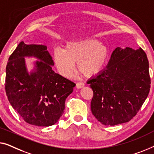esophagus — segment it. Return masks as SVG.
Returning a JSON list of instances; mask_svg holds the SVG:
<instances>
[{
    "mask_svg": "<svg viewBox=\"0 0 154 154\" xmlns=\"http://www.w3.org/2000/svg\"><path fill=\"white\" fill-rule=\"evenodd\" d=\"M84 86V83H83V82H77L76 84V87L77 88H83Z\"/></svg>",
    "mask_w": 154,
    "mask_h": 154,
    "instance_id": "1",
    "label": "esophagus"
}]
</instances>
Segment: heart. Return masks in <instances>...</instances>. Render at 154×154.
<instances>
[{"instance_id": "heart-1", "label": "heart", "mask_w": 154, "mask_h": 154, "mask_svg": "<svg viewBox=\"0 0 154 154\" xmlns=\"http://www.w3.org/2000/svg\"><path fill=\"white\" fill-rule=\"evenodd\" d=\"M107 47L95 39L76 41L68 43L65 49H56L54 58L58 71L63 76L72 75L77 63L78 70L84 76L91 77L99 74L105 68L109 59Z\"/></svg>"}]
</instances>
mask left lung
I'll use <instances>...</instances> for the list:
<instances>
[{"mask_svg":"<svg viewBox=\"0 0 154 154\" xmlns=\"http://www.w3.org/2000/svg\"><path fill=\"white\" fill-rule=\"evenodd\" d=\"M94 91L92 114L105 125L131 121L150 91L149 60L142 48L116 47L106 69L87 82Z\"/></svg>","mask_w":154,"mask_h":154,"instance_id":"obj_1","label":"left lung"}]
</instances>
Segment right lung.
<instances>
[{"mask_svg":"<svg viewBox=\"0 0 154 154\" xmlns=\"http://www.w3.org/2000/svg\"><path fill=\"white\" fill-rule=\"evenodd\" d=\"M35 57L34 72L29 74L24 57ZM54 61L47 47L21 42L10 55L6 67L5 91L8 100L26 122L50 126L65 109V101L75 84L52 70Z\"/></svg>","mask_w":154,"mask_h":154,"instance_id":"1","label":"right lung"}]
</instances>
